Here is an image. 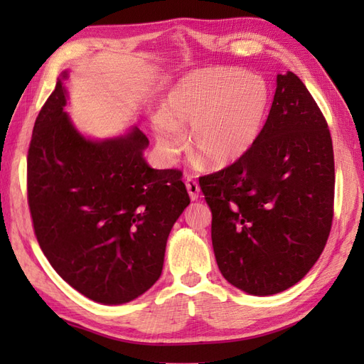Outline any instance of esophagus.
<instances>
[{"label":"esophagus","instance_id":"esophagus-1","mask_svg":"<svg viewBox=\"0 0 364 364\" xmlns=\"http://www.w3.org/2000/svg\"><path fill=\"white\" fill-rule=\"evenodd\" d=\"M185 185H186V191H188V194H190V199L191 200H197L199 199V193H200V186H199V183H197L193 178H186V181H185Z\"/></svg>","mask_w":364,"mask_h":364}]
</instances>
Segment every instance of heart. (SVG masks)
I'll use <instances>...</instances> for the list:
<instances>
[{
  "instance_id": "b5f03b06",
  "label": "heart",
  "mask_w": 364,
  "mask_h": 364,
  "mask_svg": "<svg viewBox=\"0 0 364 364\" xmlns=\"http://www.w3.org/2000/svg\"><path fill=\"white\" fill-rule=\"evenodd\" d=\"M269 87L261 77L235 68L191 71L176 83L151 119L153 136L165 159L190 149L213 168H226L255 146L269 111Z\"/></svg>"
}]
</instances>
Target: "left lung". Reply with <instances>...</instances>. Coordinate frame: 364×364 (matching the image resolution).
I'll list each match as a JSON object with an SVG mask.
<instances>
[{"label": "left lung", "mask_w": 364, "mask_h": 364, "mask_svg": "<svg viewBox=\"0 0 364 364\" xmlns=\"http://www.w3.org/2000/svg\"><path fill=\"white\" fill-rule=\"evenodd\" d=\"M200 188L213 213L217 266L229 284L270 296L311 270L331 230L334 153L326 121L299 77L277 75L255 146L202 178Z\"/></svg>", "instance_id": "1"}]
</instances>
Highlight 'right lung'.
<instances>
[{"label":"right lung","mask_w":364,"mask_h":364,"mask_svg":"<svg viewBox=\"0 0 364 364\" xmlns=\"http://www.w3.org/2000/svg\"><path fill=\"white\" fill-rule=\"evenodd\" d=\"M70 71L41 109L27 158V191L39 246L59 277L87 299L121 305L155 284L170 230L190 205L182 173L146 162L138 127L83 135L65 111Z\"/></svg>","instance_id":"obj_1"}]
</instances>
